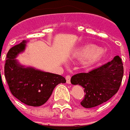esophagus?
Masks as SVG:
<instances>
[{
	"label": "esophagus",
	"instance_id": "34e87169",
	"mask_svg": "<svg viewBox=\"0 0 130 130\" xmlns=\"http://www.w3.org/2000/svg\"><path fill=\"white\" fill-rule=\"evenodd\" d=\"M66 80H67V83H71V77H70V75H67L66 76Z\"/></svg>",
	"mask_w": 130,
	"mask_h": 130
}]
</instances>
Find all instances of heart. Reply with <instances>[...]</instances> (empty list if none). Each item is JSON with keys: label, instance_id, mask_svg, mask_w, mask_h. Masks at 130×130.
Here are the masks:
<instances>
[{"label": "heart", "instance_id": "heart-1", "mask_svg": "<svg viewBox=\"0 0 130 130\" xmlns=\"http://www.w3.org/2000/svg\"><path fill=\"white\" fill-rule=\"evenodd\" d=\"M105 52L95 44H86L77 50L73 57L85 60V64L92 65L105 57Z\"/></svg>", "mask_w": 130, "mask_h": 130}]
</instances>
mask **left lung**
<instances>
[{
    "instance_id": "1",
    "label": "left lung",
    "mask_w": 130,
    "mask_h": 130,
    "mask_svg": "<svg viewBox=\"0 0 130 130\" xmlns=\"http://www.w3.org/2000/svg\"><path fill=\"white\" fill-rule=\"evenodd\" d=\"M123 75V63L116 55L112 61L88 72L73 75L71 83L84 88L86 94L80 104L83 107L91 108L107 102L118 92Z\"/></svg>"
}]
</instances>
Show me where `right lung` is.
I'll return each mask as SVG.
<instances>
[{
	"mask_svg": "<svg viewBox=\"0 0 130 130\" xmlns=\"http://www.w3.org/2000/svg\"><path fill=\"white\" fill-rule=\"evenodd\" d=\"M25 42L23 41L9 50L4 65V75L14 96L25 105L39 107L48 100L54 88L59 83H66V80L61 75L24 68L19 65L15 58L25 50Z\"/></svg>",
	"mask_w": 130,
	"mask_h": 130,
	"instance_id": "1",
	"label": "right lung"
}]
</instances>
